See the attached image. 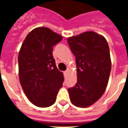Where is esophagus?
I'll list each match as a JSON object with an SVG mask.
<instances>
[{
	"instance_id": "34e87169",
	"label": "esophagus",
	"mask_w": 128,
	"mask_h": 128,
	"mask_svg": "<svg viewBox=\"0 0 128 128\" xmlns=\"http://www.w3.org/2000/svg\"><path fill=\"white\" fill-rule=\"evenodd\" d=\"M68 70H66L65 72H64V76H66L67 74H68Z\"/></svg>"
}]
</instances>
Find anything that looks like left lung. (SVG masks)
Listing matches in <instances>:
<instances>
[{"mask_svg": "<svg viewBox=\"0 0 128 128\" xmlns=\"http://www.w3.org/2000/svg\"><path fill=\"white\" fill-rule=\"evenodd\" d=\"M76 57L77 83L68 88L74 105L86 108L103 95L107 87L112 63L110 48L104 36L88 31L68 38Z\"/></svg>", "mask_w": 128, "mask_h": 128, "instance_id": "8db88e82", "label": "left lung"}]
</instances>
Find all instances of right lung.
I'll return each instance as SVG.
<instances>
[{"label":"right lung","mask_w":128,"mask_h":128,"mask_svg":"<svg viewBox=\"0 0 128 128\" xmlns=\"http://www.w3.org/2000/svg\"><path fill=\"white\" fill-rule=\"evenodd\" d=\"M62 36L46 27L33 29L23 42L18 54L19 80L30 101L38 107L53 105L64 76L56 68L53 46Z\"/></svg>","instance_id":"obj_1"}]
</instances>
